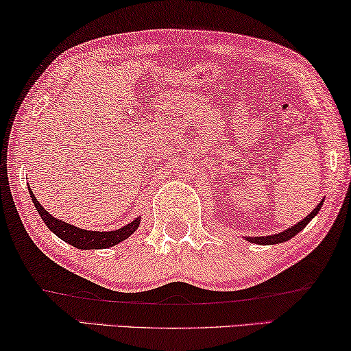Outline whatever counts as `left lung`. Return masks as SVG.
Segmentation results:
<instances>
[{"instance_id": "left-lung-1", "label": "left lung", "mask_w": 351, "mask_h": 351, "mask_svg": "<svg viewBox=\"0 0 351 351\" xmlns=\"http://www.w3.org/2000/svg\"><path fill=\"white\" fill-rule=\"evenodd\" d=\"M323 205V200L319 202V204L317 205V208H315L312 213H310L307 218H304L300 223H298L295 226H291L289 229H286L283 232H280V234H275V235H267V237H246V240L251 241V243H258V245H275V243H283V241L293 239L294 235H298L300 230L304 229L305 226H307L310 221H312V218L315 215H318L319 208H322Z\"/></svg>"}]
</instances>
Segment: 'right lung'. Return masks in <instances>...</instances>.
<instances>
[{
  "label": "right lung",
  "instance_id": "add662e5",
  "mask_svg": "<svg viewBox=\"0 0 351 351\" xmlns=\"http://www.w3.org/2000/svg\"><path fill=\"white\" fill-rule=\"evenodd\" d=\"M29 191V197H32L34 206H36L39 216H41L44 223L51 229L53 234L60 237L62 240H65L66 243L76 246L79 250H100V248H110V246H114L121 241L128 239L133 232L138 229L140 226V219H135L133 223L127 224L117 230L111 232H97V230H84L75 227L71 224L63 223V221H58L47 213L46 210L43 208L41 204L36 200V197Z\"/></svg>",
  "mask_w": 351,
  "mask_h": 351
}]
</instances>
